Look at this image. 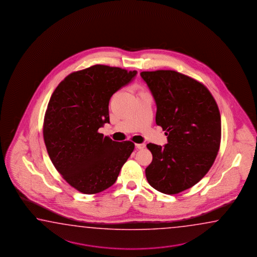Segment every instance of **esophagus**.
I'll use <instances>...</instances> for the list:
<instances>
[{
  "label": "esophagus",
  "mask_w": 257,
  "mask_h": 257,
  "mask_svg": "<svg viewBox=\"0 0 257 257\" xmlns=\"http://www.w3.org/2000/svg\"><path fill=\"white\" fill-rule=\"evenodd\" d=\"M135 146H136L137 149H139V150H142V149H144V148H145V144H144V143H141V144H136Z\"/></svg>",
  "instance_id": "obj_1"
}]
</instances>
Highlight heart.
Instances as JSON below:
<instances>
[{
    "instance_id": "b5f03b06",
    "label": "heart",
    "mask_w": 257,
    "mask_h": 257,
    "mask_svg": "<svg viewBox=\"0 0 257 257\" xmlns=\"http://www.w3.org/2000/svg\"><path fill=\"white\" fill-rule=\"evenodd\" d=\"M133 89L136 92L137 96L141 95V94H144V93H147L145 88L141 86V85H140V84H135V85L133 86Z\"/></svg>"
}]
</instances>
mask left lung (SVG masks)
I'll return each mask as SVG.
<instances>
[{"mask_svg": "<svg viewBox=\"0 0 257 257\" xmlns=\"http://www.w3.org/2000/svg\"><path fill=\"white\" fill-rule=\"evenodd\" d=\"M156 102V124L165 132L164 147L149 143L152 161L148 182L157 191L177 194L206 175L221 143V115L201 82L173 70L141 72Z\"/></svg>", "mask_w": 257, "mask_h": 257, "instance_id": "8db88e82", "label": "left lung"}]
</instances>
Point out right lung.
I'll list each match as a JSON object with an SVG mask.
<instances>
[{"mask_svg":"<svg viewBox=\"0 0 257 257\" xmlns=\"http://www.w3.org/2000/svg\"><path fill=\"white\" fill-rule=\"evenodd\" d=\"M137 71L96 65L71 73L51 96L44 119V140L54 166L68 184L85 194L116 182L134 151L98 132L109 123L110 97L131 83Z\"/></svg>","mask_w":257,"mask_h":257,"instance_id":"right-lung-1","label":"right lung"}]
</instances>
